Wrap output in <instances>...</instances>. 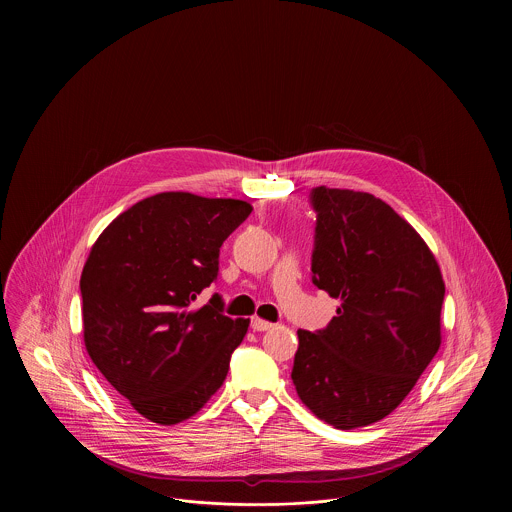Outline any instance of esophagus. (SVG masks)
Instances as JSON below:
<instances>
[{"label":"esophagus","instance_id":"34e87169","mask_svg":"<svg viewBox=\"0 0 512 512\" xmlns=\"http://www.w3.org/2000/svg\"><path fill=\"white\" fill-rule=\"evenodd\" d=\"M250 327H252L254 331H268V329H272L274 325H272L270 321H264V319H260V317H252V321H250Z\"/></svg>","mask_w":512,"mask_h":512}]
</instances>
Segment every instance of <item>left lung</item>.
Wrapping results in <instances>:
<instances>
[{
  "label": "left lung",
  "instance_id": "left-lung-1",
  "mask_svg": "<svg viewBox=\"0 0 512 512\" xmlns=\"http://www.w3.org/2000/svg\"><path fill=\"white\" fill-rule=\"evenodd\" d=\"M313 284L339 299L321 331H297L292 380L337 430L370 426L410 394L441 345L445 284L422 236L370 193L315 187Z\"/></svg>",
  "mask_w": 512,
  "mask_h": 512
}]
</instances>
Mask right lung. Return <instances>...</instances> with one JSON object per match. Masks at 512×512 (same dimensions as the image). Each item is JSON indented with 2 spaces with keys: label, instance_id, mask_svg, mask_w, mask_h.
Returning <instances> with one entry per match:
<instances>
[{
  "label": "right lung",
  "instance_id": "right-lung-1",
  "mask_svg": "<svg viewBox=\"0 0 512 512\" xmlns=\"http://www.w3.org/2000/svg\"><path fill=\"white\" fill-rule=\"evenodd\" d=\"M252 207L171 191L112 220L80 276L84 345L96 368L149 422L179 424L219 390L250 319L222 299L195 309L219 276L222 242Z\"/></svg>",
  "mask_w": 512,
  "mask_h": 512
}]
</instances>
